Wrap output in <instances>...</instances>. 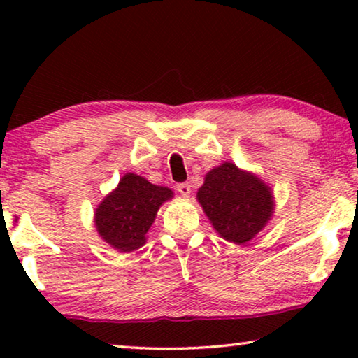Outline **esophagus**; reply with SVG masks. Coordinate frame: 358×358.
I'll use <instances>...</instances> for the list:
<instances>
[{
	"label": "esophagus",
	"mask_w": 358,
	"mask_h": 358,
	"mask_svg": "<svg viewBox=\"0 0 358 358\" xmlns=\"http://www.w3.org/2000/svg\"><path fill=\"white\" fill-rule=\"evenodd\" d=\"M177 191L181 194V196L189 197V194H191V185H189V183H180V185H177Z\"/></svg>",
	"instance_id": "esophagus-1"
}]
</instances>
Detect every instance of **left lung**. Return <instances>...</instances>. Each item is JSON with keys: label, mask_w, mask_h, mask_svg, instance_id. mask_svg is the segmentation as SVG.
<instances>
[{"label": "left lung", "mask_w": 358, "mask_h": 358, "mask_svg": "<svg viewBox=\"0 0 358 358\" xmlns=\"http://www.w3.org/2000/svg\"><path fill=\"white\" fill-rule=\"evenodd\" d=\"M197 202L221 238L246 245L275 213L271 187L256 173L226 161L205 175Z\"/></svg>", "instance_id": "1"}]
</instances>
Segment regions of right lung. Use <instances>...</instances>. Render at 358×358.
Listing matches in <instances>:
<instances>
[{
    "mask_svg": "<svg viewBox=\"0 0 358 358\" xmlns=\"http://www.w3.org/2000/svg\"><path fill=\"white\" fill-rule=\"evenodd\" d=\"M173 191L151 185L141 175L128 172L94 210L99 237L120 252H132L147 241L161 205L171 201Z\"/></svg>",
    "mask_w": 358,
    "mask_h": 358,
    "instance_id": "add662e5",
    "label": "right lung"
}]
</instances>
